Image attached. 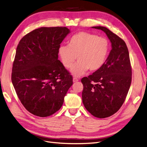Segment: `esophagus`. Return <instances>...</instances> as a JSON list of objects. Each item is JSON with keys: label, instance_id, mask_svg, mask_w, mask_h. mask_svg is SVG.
<instances>
[{"label": "esophagus", "instance_id": "obj_1", "mask_svg": "<svg viewBox=\"0 0 147 147\" xmlns=\"http://www.w3.org/2000/svg\"><path fill=\"white\" fill-rule=\"evenodd\" d=\"M78 81V80L77 78H73V82H74V83L77 82Z\"/></svg>", "mask_w": 147, "mask_h": 147}]
</instances>
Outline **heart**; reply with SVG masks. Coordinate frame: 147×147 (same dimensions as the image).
Masks as SVG:
<instances>
[{
    "instance_id": "obj_1",
    "label": "heart",
    "mask_w": 147,
    "mask_h": 147,
    "mask_svg": "<svg viewBox=\"0 0 147 147\" xmlns=\"http://www.w3.org/2000/svg\"><path fill=\"white\" fill-rule=\"evenodd\" d=\"M110 48L107 38L94 34L80 32L71 37L68 45H62L58 49V55L63 65L70 68L77 59L78 61L70 72L79 77L89 69L95 72L103 66L107 59Z\"/></svg>"
}]
</instances>
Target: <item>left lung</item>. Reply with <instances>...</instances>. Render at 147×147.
<instances>
[{
  "instance_id": "left-lung-1",
  "label": "left lung",
  "mask_w": 147,
  "mask_h": 147,
  "mask_svg": "<svg viewBox=\"0 0 147 147\" xmlns=\"http://www.w3.org/2000/svg\"><path fill=\"white\" fill-rule=\"evenodd\" d=\"M106 34L112 50L105 64L88 77L82 79V100L93 116L105 118L121 108L131 83L132 70L128 49L123 40L103 26L92 27Z\"/></svg>"
}]
</instances>
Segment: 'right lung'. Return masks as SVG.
<instances>
[{
  "label": "right lung",
  "instance_id": "1",
  "mask_svg": "<svg viewBox=\"0 0 147 147\" xmlns=\"http://www.w3.org/2000/svg\"><path fill=\"white\" fill-rule=\"evenodd\" d=\"M70 30L42 27L21 38L13 62L11 81L22 104L35 116L58 111L72 85V75L58 60L60 44Z\"/></svg>",
  "mask_w": 147,
  "mask_h": 147
}]
</instances>
